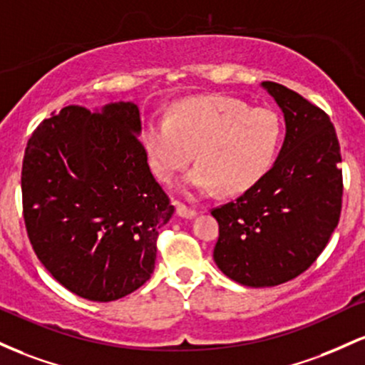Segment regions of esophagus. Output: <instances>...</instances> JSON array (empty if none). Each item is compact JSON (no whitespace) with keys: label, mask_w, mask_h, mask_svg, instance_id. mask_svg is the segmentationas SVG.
<instances>
[{"label":"esophagus","mask_w":365,"mask_h":365,"mask_svg":"<svg viewBox=\"0 0 365 365\" xmlns=\"http://www.w3.org/2000/svg\"><path fill=\"white\" fill-rule=\"evenodd\" d=\"M175 212H178V215L182 217V219H191V217H195L196 214H198V212H196V208L187 207V205H184V203H178Z\"/></svg>","instance_id":"1"}]
</instances>
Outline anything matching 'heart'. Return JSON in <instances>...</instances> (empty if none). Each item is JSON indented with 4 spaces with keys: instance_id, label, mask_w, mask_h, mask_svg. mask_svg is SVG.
Masks as SVG:
<instances>
[{
    "instance_id": "obj_1",
    "label": "heart",
    "mask_w": 365,
    "mask_h": 365,
    "mask_svg": "<svg viewBox=\"0 0 365 365\" xmlns=\"http://www.w3.org/2000/svg\"><path fill=\"white\" fill-rule=\"evenodd\" d=\"M282 134L281 118L267 106L248 108L222 94L179 101L169 118H151L143 129L153 174L172 182L195 158L184 193L205 196L222 187L241 193L271 169Z\"/></svg>"
}]
</instances>
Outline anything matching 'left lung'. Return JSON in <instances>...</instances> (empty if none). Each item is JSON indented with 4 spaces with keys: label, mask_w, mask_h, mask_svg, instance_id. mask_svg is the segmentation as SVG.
Segmentation results:
<instances>
[{
    "label": "left lung",
    "mask_w": 365,
    "mask_h": 365,
    "mask_svg": "<svg viewBox=\"0 0 365 365\" xmlns=\"http://www.w3.org/2000/svg\"><path fill=\"white\" fill-rule=\"evenodd\" d=\"M284 113L276 163L235 202L212 208L219 222L214 260L252 288L292 281L317 260L341 214V153L329 115L286 86L264 81Z\"/></svg>",
    "instance_id": "left-lung-1"
}]
</instances>
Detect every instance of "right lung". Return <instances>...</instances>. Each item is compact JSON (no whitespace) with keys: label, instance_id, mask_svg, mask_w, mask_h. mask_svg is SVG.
<instances>
[{"label":"right lung","instance_id":"right-lung-1","mask_svg":"<svg viewBox=\"0 0 365 365\" xmlns=\"http://www.w3.org/2000/svg\"><path fill=\"white\" fill-rule=\"evenodd\" d=\"M138 106H65L32 133L22 163L29 241L68 292L112 302L151 277L174 205L139 141Z\"/></svg>","mask_w":365,"mask_h":365}]
</instances>
